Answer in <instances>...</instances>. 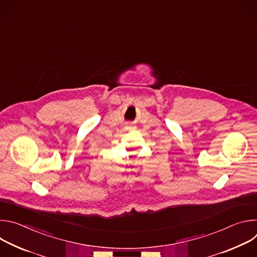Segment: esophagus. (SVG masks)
Returning a JSON list of instances; mask_svg holds the SVG:
<instances>
[{"label":"esophagus","instance_id":"obj_1","mask_svg":"<svg viewBox=\"0 0 257 257\" xmlns=\"http://www.w3.org/2000/svg\"><path fill=\"white\" fill-rule=\"evenodd\" d=\"M125 129H126V130H132V129H134V127L131 126V125H128V126L125 127Z\"/></svg>","mask_w":257,"mask_h":257}]
</instances>
